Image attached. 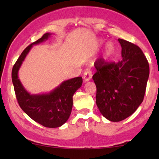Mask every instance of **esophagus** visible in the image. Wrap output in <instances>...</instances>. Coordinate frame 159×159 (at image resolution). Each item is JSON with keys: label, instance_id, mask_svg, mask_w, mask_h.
I'll return each mask as SVG.
<instances>
[{"label": "esophagus", "instance_id": "34e87169", "mask_svg": "<svg viewBox=\"0 0 159 159\" xmlns=\"http://www.w3.org/2000/svg\"><path fill=\"white\" fill-rule=\"evenodd\" d=\"M92 71L88 70V71H84V75H83V80L84 82H88L89 80H91V78H92Z\"/></svg>", "mask_w": 159, "mask_h": 159}]
</instances>
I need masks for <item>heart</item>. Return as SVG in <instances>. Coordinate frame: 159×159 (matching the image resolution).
Instances as JSON below:
<instances>
[{"instance_id":"b5f03b06","label":"heart","mask_w":159,"mask_h":159,"mask_svg":"<svg viewBox=\"0 0 159 159\" xmlns=\"http://www.w3.org/2000/svg\"><path fill=\"white\" fill-rule=\"evenodd\" d=\"M115 53V45L112 42H108L106 45L104 53L103 54V59L108 60L111 58Z\"/></svg>"}]
</instances>
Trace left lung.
Returning <instances> with one entry per match:
<instances>
[{
	"label": "left lung",
	"instance_id": "8db88e82",
	"mask_svg": "<svg viewBox=\"0 0 159 159\" xmlns=\"http://www.w3.org/2000/svg\"><path fill=\"white\" fill-rule=\"evenodd\" d=\"M121 59L118 63L95 62L96 104L101 114L111 121H120L133 114L142 103L149 77V64L141 49L118 39Z\"/></svg>",
	"mask_w": 159,
	"mask_h": 159
}]
</instances>
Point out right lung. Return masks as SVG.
I'll list each match as a JSON object with an SVG mask.
<instances>
[{"label": "right lung", "instance_id": "right-lung-1", "mask_svg": "<svg viewBox=\"0 0 159 159\" xmlns=\"http://www.w3.org/2000/svg\"><path fill=\"white\" fill-rule=\"evenodd\" d=\"M45 33L41 38L24 50L12 69L11 78L15 94L21 109L34 121L45 127L56 128L68 120L73 105V95L82 86V78L78 77L64 81L48 93L34 95L28 93L18 77L19 69L33 45L44 42L51 35Z\"/></svg>", "mask_w": 159, "mask_h": 159}]
</instances>
